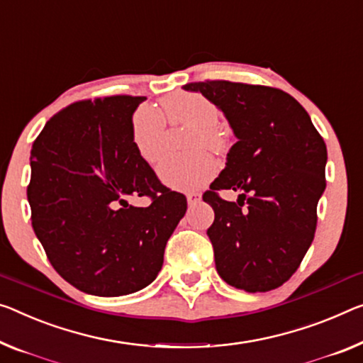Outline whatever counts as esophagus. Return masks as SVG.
Masks as SVG:
<instances>
[{"mask_svg":"<svg viewBox=\"0 0 363 363\" xmlns=\"http://www.w3.org/2000/svg\"><path fill=\"white\" fill-rule=\"evenodd\" d=\"M186 199H188V204H196L201 201V194L196 191H189L186 193Z\"/></svg>","mask_w":363,"mask_h":363,"instance_id":"1","label":"esophagus"}]
</instances>
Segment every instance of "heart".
<instances>
[{
    "label": "heart",
    "instance_id": "b5f03b06",
    "mask_svg": "<svg viewBox=\"0 0 363 363\" xmlns=\"http://www.w3.org/2000/svg\"><path fill=\"white\" fill-rule=\"evenodd\" d=\"M162 113L150 107H139L131 121L133 143L139 155L155 162L164 150L165 120L170 125L191 126L188 146L196 149L186 154H167L157 165V174L165 185L177 189H193L214 177V159L199 147L214 152L225 149V138L219 131V108L208 97L196 92H175L162 99Z\"/></svg>",
    "mask_w": 363,
    "mask_h": 363
}]
</instances>
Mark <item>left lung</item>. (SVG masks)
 Segmentation results:
<instances>
[{"mask_svg":"<svg viewBox=\"0 0 363 363\" xmlns=\"http://www.w3.org/2000/svg\"><path fill=\"white\" fill-rule=\"evenodd\" d=\"M224 111L238 141L203 199L214 209L208 235L228 286L267 292L292 277L316 230L325 191L326 144L310 115L276 87L230 81L189 82ZM220 189L240 194L222 200Z\"/></svg>","mask_w":363,"mask_h":363,"instance_id":"1","label":"left lung"}]
</instances>
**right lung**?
Returning <instances> with one entry per match:
<instances>
[{
  "label": "right lung",
  "instance_id": "obj_1",
  "mask_svg": "<svg viewBox=\"0 0 363 363\" xmlns=\"http://www.w3.org/2000/svg\"><path fill=\"white\" fill-rule=\"evenodd\" d=\"M146 97L71 104L33 141L27 199L55 271L79 291L118 297L149 286L186 198L164 186L139 155L131 118ZM151 198L147 208L127 199Z\"/></svg>",
  "mask_w": 363,
  "mask_h": 363
}]
</instances>
